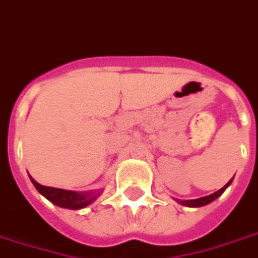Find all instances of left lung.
<instances>
[{"label":"left lung","instance_id":"obj_1","mask_svg":"<svg viewBox=\"0 0 258 258\" xmlns=\"http://www.w3.org/2000/svg\"><path fill=\"white\" fill-rule=\"evenodd\" d=\"M231 180H232V179H231ZM231 180L227 183L224 187H221L220 190H217L216 192H213V194H211V196L197 198V200H184V201H179V200H177V202H179L180 205H184V207H188V208H200V207H204V205H208V204H211L212 201H215L217 197H220L221 194L224 192V190H226V188L231 184Z\"/></svg>","mask_w":258,"mask_h":258}]
</instances>
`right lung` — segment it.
Instances as JSON below:
<instances>
[{
	"label": "right lung",
	"mask_w": 258,
	"mask_h": 258,
	"mask_svg": "<svg viewBox=\"0 0 258 258\" xmlns=\"http://www.w3.org/2000/svg\"><path fill=\"white\" fill-rule=\"evenodd\" d=\"M30 179H31L32 184L35 186V188L41 192L43 197L47 198L51 204H54L60 208H66V209H75L76 211V209L86 208L87 205H90L91 202H94L95 198L100 196V194H95L93 191L78 192L71 191V190H62V188L47 187V186L39 184L31 176H30Z\"/></svg>",
	"instance_id": "right-lung-1"
}]
</instances>
